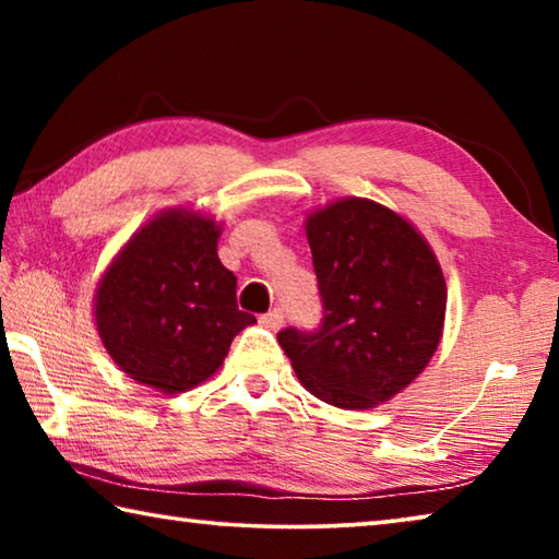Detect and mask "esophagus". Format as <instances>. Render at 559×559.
<instances>
[{
  "label": "esophagus",
  "instance_id": "1",
  "mask_svg": "<svg viewBox=\"0 0 559 559\" xmlns=\"http://www.w3.org/2000/svg\"><path fill=\"white\" fill-rule=\"evenodd\" d=\"M283 318H286V316H283V310L281 308H273V310H269L266 316L259 318V323L263 328H269V330H278L283 325Z\"/></svg>",
  "mask_w": 559,
  "mask_h": 559
}]
</instances>
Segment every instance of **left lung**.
Instances as JSON below:
<instances>
[{
  "label": "left lung",
  "instance_id": "1",
  "mask_svg": "<svg viewBox=\"0 0 559 559\" xmlns=\"http://www.w3.org/2000/svg\"><path fill=\"white\" fill-rule=\"evenodd\" d=\"M323 320L286 328L278 345L306 390L340 409H370L429 365L447 316V283L414 226L347 197L308 216Z\"/></svg>",
  "mask_w": 559,
  "mask_h": 559
}]
</instances>
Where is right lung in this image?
I'll return each instance as SVG.
<instances>
[{
  "mask_svg": "<svg viewBox=\"0 0 559 559\" xmlns=\"http://www.w3.org/2000/svg\"><path fill=\"white\" fill-rule=\"evenodd\" d=\"M219 224L169 210L122 246L96 290L98 335L122 372L163 394L219 370L257 318L236 306V276L216 257Z\"/></svg>",
  "mask_w": 559,
  "mask_h": 559,
  "instance_id": "add662e5",
  "label": "right lung"
}]
</instances>
